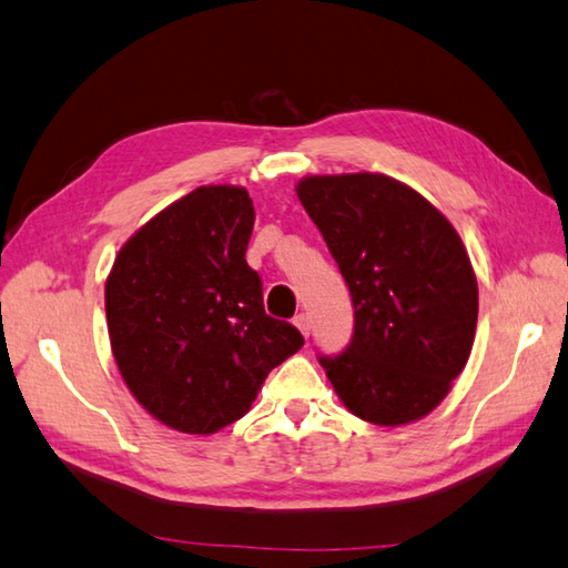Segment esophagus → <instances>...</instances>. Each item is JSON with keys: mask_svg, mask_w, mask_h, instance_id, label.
<instances>
[{"mask_svg": "<svg viewBox=\"0 0 568 568\" xmlns=\"http://www.w3.org/2000/svg\"><path fill=\"white\" fill-rule=\"evenodd\" d=\"M295 327L300 329V335H303V337H310V329H313V325H310V315L300 313V315L295 317Z\"/></svg>", "mask_w": 568, "mask_h": 568, "instance_id": "1", "label": "esophagus"}]
</instances>
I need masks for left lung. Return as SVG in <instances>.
<instances>
[{
    "mask_svg": "<svg viewBox=\"0 0 568 568\" xmlns=\"http://www.w3.org/2000/svg\"><path fill=\"white\" fill-rule=\"evenodd\" d=\"M354 303V337L322 357L349 414L396 428L428 416L470 359L477 277L458 231L414 186L379 172L295 184Z\"/></svg>",
    "mask_w": 568,
    "mask_h": 568,
    "instance_id": "left-lung-1",
    "label": "left lung"
}]
</instances>
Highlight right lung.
<instances>
[{
  "label": "right lung",
  "mask_w": 568,
  "mask_h": 568,
  "mask_svg": "<svg viewBox=\"0 0 568 568\" xmlns=\"http://www.w3.org/2000/svg\"><path fill=\"white\" fill-rule=\"evenodd\" d=\"M248 192L206 184L122 243L105 281L108 337L122 382L160 424L211 436L248 414L265 376L303 335L263 310L246 263Z\"/></svg>",
  "instance_id": "obj_1"
}]
</instances>
